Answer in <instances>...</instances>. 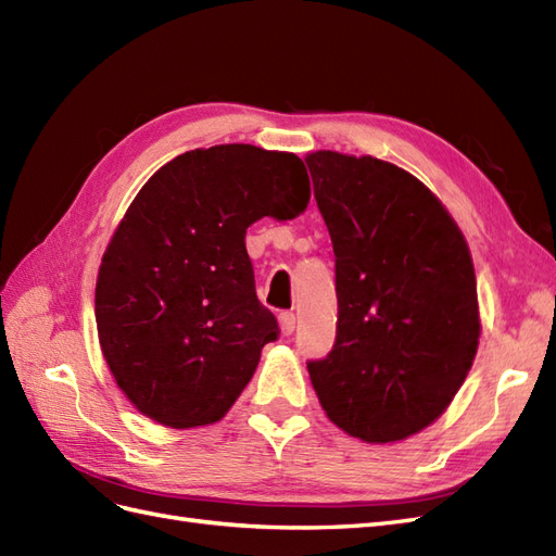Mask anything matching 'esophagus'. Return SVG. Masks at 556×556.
Wrapping results in <instances>:
<instances>
[{
    "mask_svg": "<svg viewBox=\"0 0 556 556\" xmlns=\"http://www.w3.org/2000/svg\"><path fill=\"white\" fill-rule=\"evenodd\" d=\"M278 323H280V331H282V336H290V333L294 331L296 317H294V313H280V315H278Z\"/></svg>",
    "mask_w": 556,
    "mask_h": 556,
    "instance_id": "1",
    "label": "esophagus"
}]
</instances>
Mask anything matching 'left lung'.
Here are the masks:
<instances>
[{
  "label": "left lung",
  "mask_w": 556,
  "mask_h": 556,
  "mask_svg": "<svg viewBox=\"0 0 556 556\" xmlns=\"http://www.w3.org/2000/svg\"><path fill=\"white\" fill-rule=\"evenodd\" d=\"M336 257L339 323L308 359L327 417L366 443L403 441L439 417L480 339L476 271L450 213L376 157H306Z\"/></svg>",
  "instance_id": "left-lung-1"
}]
</instances>
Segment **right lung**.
I'll return each instance as SVG.
<instances>
[{"label": "right lung", "instance_id": "add662e5", "mask_svg": "<svg viewBox=\"0 0 556 556\" xmlns=\"http://www.w3.org/2000/svg\"><path fill=\"white\" fill-rule=\"evenodd\" d=\"M308 201L304 162L248 143L182 153L134 197L99 266L94 315L111 374L143 415L174 429L225 417L280 333L245 229L292 220Z\"/></svg>", "mask_w": 556, "mask_h": 556}]
</instances>
